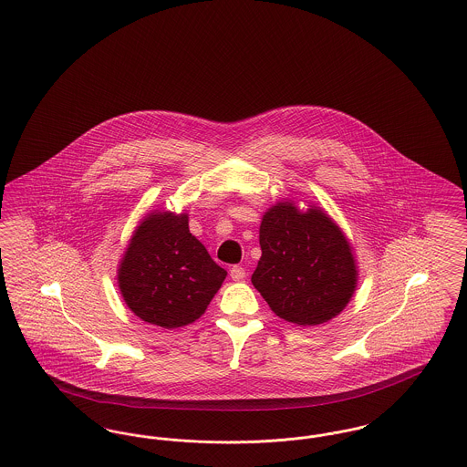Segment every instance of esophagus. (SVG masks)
<instances>
[{"instance_id": "34e87169", "label": "esophagus", "mask_w": 467, "mask_h": 467, "mask_svg": "<svg viewBox=\"0 0 467 467\" xmlns=\"http://www.w3.org/2000/svg\"><path fill=\"white\" fill-rule=\"evenodd\" d=\"M231 278L233 280H236V282H240V280H244V276H246V273H244V267L242 266H233L231 267Z\"/></svg>"}]
</instances>
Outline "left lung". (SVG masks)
Wrapping results in <instances>:
<instances>
[{"instance_id": "8db88e82", "label": "left lung", "mask_w": 467, "mask_h": 467, "mask_svg": "<svg viewBox=\"0 0 467 467\" xmlns=\"http://www.w3.org/2000/svg\"><path fill=\"white\" fill-rule=\"evenodd\" d=\"M259 244L252 284L280 318L320 326L350 303L358 278L354 246L320 206L303 212L294 200L276 201L263 215Z\"/></svg>"}]
</instances>
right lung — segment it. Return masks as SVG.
Masks as SVG:
<instances>
[{
    "label": "right lung",
    "mask_w": 467,
    "mask_h": 467,
    "mask_svg": "<svg viewBox=\"0 0 467 467\" xmlns=\"http://www.w3.org/2000/svg\"><path fill=\"white\" fill-rule=\"evenodd\" d=\"M227 271L189 231L185 212L147 213L119 263L117 284L136 317L162 329L198 320Z\"/></svg>",
    "instance_id": "1"
}]
</instances>
